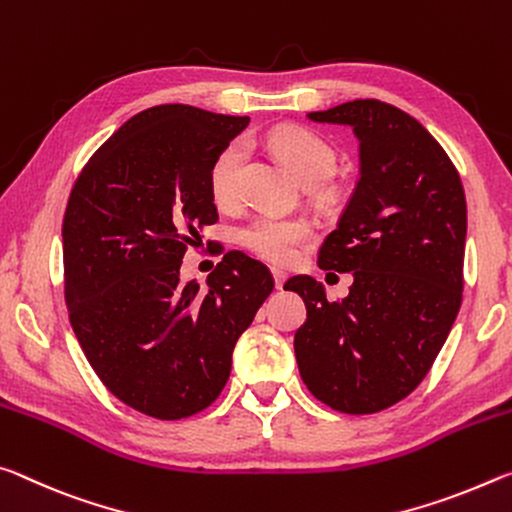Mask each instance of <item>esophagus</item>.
Returning <instances> with one entry per match:
<instances>
[{
    "label": "esophagus",
    "instance_id": "esophagus-1",
    "mask_svg": "<svg viewBox=\"0 0 512 512\" xmlns=\"http://www.w3.org/2000/svg\"><path fill=\"white\" fill-rule=\"evenodd\" d=\"M272 276H274V286H276V290H281L283 283H286V272L272 270Z\"/></svg>",
    "mask_w": 512,
    "mask_h": 512
}]
</instances>
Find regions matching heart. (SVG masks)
I'll list each match as a JSON object with an SVG mask.
<instances>
[{"instance_id": "b5f03b06", "label": "heart", "mask_w": 512, "mask_h": 512, "mask_svg": "<svg viewBox=\"0 0 512 512\" xmlns=\"http://www.w3.org/2000/svg\"><path fill=\"white\" fill-rule=\"evenodd\" d=\"M267 142L308 188L324 186L326 181H331L335 167H338L335 147L311 129L279 127L267 136ZM247 152V142L238 138L231 140L215 156L211 174H208V186H211V195L217 204L229 206L240 197ZM311 238L313 231L308 222L288 220V217L276 215H258L247 224H242L238 231L242 247L274 265H288L295 261L299 249Z\"/></svg>"}]
</instances>
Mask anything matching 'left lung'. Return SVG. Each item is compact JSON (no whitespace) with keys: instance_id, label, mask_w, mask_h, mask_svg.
Returning a JSON list of instances; mask_svg holds the SVG:
<instances>
[{"instance_id":"1","label":"left lung","mask_w":512,"mask_h":512,"mask_svg":"<svg viewBox=\"0 0 512 512\" xmlns=\"http://www.w3.org/2000/svg\"><path fill=\"white\" fill-rule=\"evenodd\" d=\"M308 117L354 129L360 179L317 258L322 270L351 272L349 295L329 301L313 276L283 286L306 304L295 333L299 374L333 410L379 413L422 383L454 326L465 190L440 142L397 106L354 99Z\"/></svg>"}]
</instances>
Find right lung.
<instances>
[{
	"mask_svg": "<svg viewBox=\"0 0 512 512\" xmlns=\"http://www.w3.org/2000/svg\"><path fill=\"white\" fill-rule=\"evenodd\" d=\"M249 124L186 104L133 115L74 181L63 217L65 304L92 370L124 404L181 420L213 404L242 331L270 297L263 263L229 251L208 288L179 281L217 222L208 174Z\"/></svg>",
	"mask_w": 512,
	"mask_h": 512,
	"instance_id": "right-lung-1",
	"label": "right lung"
}]
</instances>
